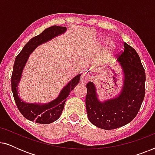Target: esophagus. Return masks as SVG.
Masks as SVG:
<instances>
[{
    "mask_svg": "<svg viewBox=\"0 0 155 155\" xmlns=\"http://www.w3.org/2000/svg\"><path fill=\"white\" fill-rule=\"evenodd\" d=\"M88 80H89V76L87 74L83 73L81 75V77H80V83L82 84H86L87 83Z\"/></svg>",
    "mask_w": 155,
    "mask_h": 155,
    "instance_id": "34e87169",
    "label": "esophagus"
}]
</instances>
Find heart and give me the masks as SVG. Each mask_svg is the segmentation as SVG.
<instances>
[{
    "label": "heart",
    "mask_w": 155,
    "mask_h": 155,
    "mask_svg": "<svg viewBox=\"0 0 155 155\" xmlns=\"http://www.w3.org/2000/svg\"><path fill=\"white\" fill-rule=\"evenodd\" d=\"M101 41H107V39H101ZM108 45H109V48L110 50L112 49V48H114V44L113 41H109L108 42Z\"/></svg>",
    "instance_id": "b5f03b06"
}]
</instances>
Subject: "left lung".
I'll return each mask as SVG.
<instances>
[{"label": "left lung", "instance_id": "obj_1", "mask_svg": "<svg viewBox=\"0 0 155 155\" xmlns=\"http://www.w3.org/2000/svg\"><path fill=\"white\" fill-rule=\"evenodd\" d=\"M117 61L124 73V83L117 97L99 100L94 83L87 84L86 109L88 119L95 126L112 130L128 124L138 113L145 94V72L134 48L126 42Z\"/></svg>", "mask_w": 155, "mask_h": 155}]
</instances>
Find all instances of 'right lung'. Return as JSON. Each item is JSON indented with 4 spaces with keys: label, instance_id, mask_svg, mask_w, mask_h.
<instances>
[{
    "label": "right lung",
    "instance_id": "obj_1",
    "mask_svg": "<svg viewBox=\"0 0 155 155\" xmlns=\"http://www.w3.org/2000/svg\"><path fill=\"white\" fill-rule=\"evenodd\" d=\"M66 31L65 27L54 26L48 27L40 35L31 39L23 47L15 61L13 71L11 77L12 91L14 99L19 111L22 116L31 121L38 124H48L54 122L60 117L62 113L66 98L70 92L80 81L81 74L73 78L61 91L60 94L54 100L46 104L26 103L20 99L18 95V84L20 81L24 67L26 64L29 54L38 46L52 39L57 36L62 35Z\"/></svg>",
    "mask_w": 155,
    "mask_h": 155
}]
</instances>
